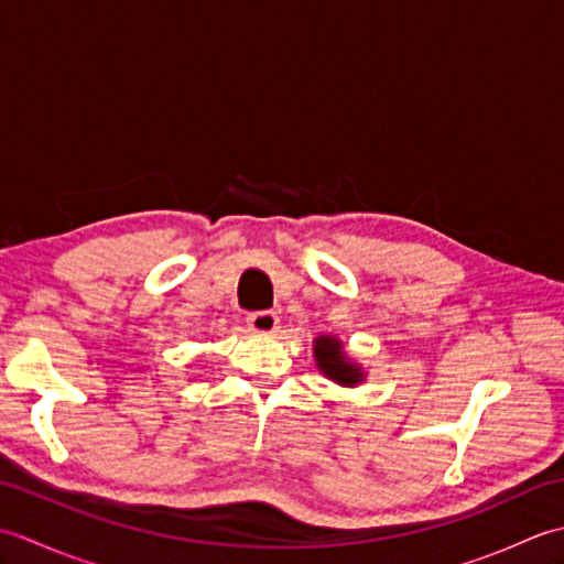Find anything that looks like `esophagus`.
Listing matches in <instances>:
<instances>
[{"mask_svg":"<svg viewBox=\"0 0 564 564\" xmlns=\"http://www.w3.org/2000/svg\"><path fill=\"white\" fill-rule=\"evenodd\" d=\"M247 325L254 334H273L279 329V315L271 313V310H261V313H251L247 317Z\"/></svg>","mask_w":564,"mask_h":564,"instance_id":"1","label":"esophagus"}]
</instances>
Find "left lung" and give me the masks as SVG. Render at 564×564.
<instances>
[{"label": "left lung", "mask_w": 564, "mask_h": 564, "mask_svg": "<svg viewBox=\"0 0 564 564\" xmlns=\"http://www.w3.org/2000/svg\"><path fill=\"white\" fill-rule=\"evenodd\" d=\"M315 356H317V366L322 368V373L329 376L332 380H337L339 386H354V382L361 380V370L346 361L337 339L319 337L315 341Z\"/></svg>", "instance_id": "8db88e82"}]
</instances>
